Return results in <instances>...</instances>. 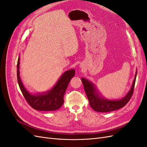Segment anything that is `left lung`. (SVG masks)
<instances>
[{"mask_svg":"<svg viewBox=\"0 0 147 147\" xmlns=\"http://www.w3.org/2000/svg\"><path fill=\"white\" fill-rule=\"evenodd\" d=\"M137 76V71L131 88L126 95L121 99L110 100L100 95L92 82L85 78H82L84 90L85 91L91 107L98 112H109L123 108L129 101L134 91Z\"/></svg>","mask_w":147,"mask_h":147,"instance_id":"8db88e82","label":"left lung"}]
</instances>
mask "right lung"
<instances>
[{"mask_svg": "<svg viewBox=\"0 0 147 147\" xmlns=\"http://www.w3.org/2000/svg\"><path fill=\"white\" fill-rule=\"evenodd\" d=\"M20 61V56L17 63L18 82L28 103L34 109L38 111H54L59 109L64 104V95L70 80L74 77L75 70L71 69L65 71L50 90L42 93L31 94L25 88L21 80Z\"/></svg>", "mask_w": 147, "mask_h": 147, "instance_id": "add662e5", "label": "right lung"}]
</instances>
